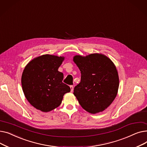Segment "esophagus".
Listing matches in <instances>:
<instances>
[{"label":"esophagus","mask_w":147,"mask_h":147,"mask_svg":"<svg viewBox=\"0 0 147 147\" xmlns=\"http://www.w3.org/2000/svg\"><path fill=\"white\" fill-rule=\"evenodd\" d=\"M69 87H70V89H71V92H73V89H74L73 86V85H71V86H69Z\"/></svg>","instance_id":"obj_1"}]
</instances>
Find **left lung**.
Here are the masks:
<instances>
[{
    "mask_svg": "<svg viewBox=\"0 0 147 147\" xmlns=\"http://www.w3.org/2000/svg\"><path fill=\"white\" fill-rule=\"evenodd\" d=\"M73 61L81 72V81L74 87V95L88 112L103 111L117 94L119 79L116 67L110 59L99 53L76 55Z\"/></svg>",
    "mask_w": 147,
    "mask_h": 147,
    "instance_id": "1",
    "label": "left lung"
}]
</instances>
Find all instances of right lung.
I'll list each match as a JSON object with an SVG mask.
<instances>
[{"label":"right lung","instance_id":"1","mask_svg":"<svg viewBox=\"0 0 147 147\" xmlns=\"http://www.w3.org/2000/svg\"><path fill=\"white\" fill-rule=\"evenodd\" d=\"M64 59L46 54L33 59L25 67L21 78L22 90L36 109L48 112L56 109L64 94L70 92L63 82V73L58 70Z\"/></svg>","mask_w":147,"mask_h":147}]
</instances>
